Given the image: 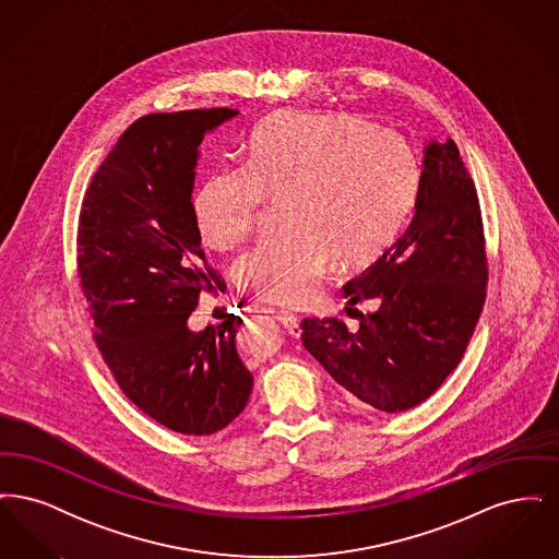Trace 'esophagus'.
<instances>
[{
  "instance_id": "34e87169",
  "label": "esophagus",
  "mask_w": 559,
  "mask_h": 559,
  "mask_svg": "<svg viewBox=\"0 0 559 559\" xmlns=\"http://www.w3.org/2000/svg\"><path fill=\"white\" fill-rule=\"evenodd\" d=\"M276 319L281 320V324L292 333L293 337L301 335V326H299V319L289 312V310H281Z\"/></svg>"
}]
</instances>
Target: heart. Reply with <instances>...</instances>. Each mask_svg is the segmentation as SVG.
Returning a JSON list of instances; mask_svg holds the SVG:
<instances>
[{"instance_id": "obj_1", "label": "heart", "mask_w": 559, "mask_h": 559, "mask_svg": "<svg viewBox=\"0 0 559 559\" xmlns=\"http://www.w3.org/2000/svg\"><path fill=\"white\" fill-rule=\"evenodd\" d=\"M419 165L399 133L335 115H285L260 126L242 167H217L194 192L203 242L228 251L262 201H283V237L237 266L240 292L278 306L306 304L335 260L377 258L413 210Z\"/></svg>"}]
</instances>
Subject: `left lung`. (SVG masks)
<instances>
[{
    "label": "left lung",
    "instance_id": "1",
    "mask_svg": "<svg viewBox=\"0 0 559 559\" xmlns=\"http://www.w3.org/2000/svg\"><path fill=\"white\" fill-rule=\"evenodd\" d=\"M486 258L478 194L454 140H427L415 215L390 249L344 285L354 306L374 299L352 331L301 320L304 347L349 404L402 413L429 399L459 365L484 306Z\"/></svg>",
    "mask_w": 559,
    "mask_h": 559
}]
</instances>
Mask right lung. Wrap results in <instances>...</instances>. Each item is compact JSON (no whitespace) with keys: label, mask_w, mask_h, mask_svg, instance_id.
I'll list each match as a JSON object with an SVG mask.
<instances>
[{"label":"right lung","mask_w":559,"mask_h":559,"mask_svg":"<svg viewBox=\"0 0 559 559\" xmlns=\"http://www.w3.org/2000/svg\"><path fill=\"white\" fill-rule=\"evenodd\" d=\"M235 117L201 108L138 119L94 174L80 215L81 289L103 358L140 411L188 436L235 421L253 388L237 349L240 317L188 326L199 293L219 285L192 203L199 146Z\"/></svg>","instance_id":"right-lung-1"}]
</instances>
